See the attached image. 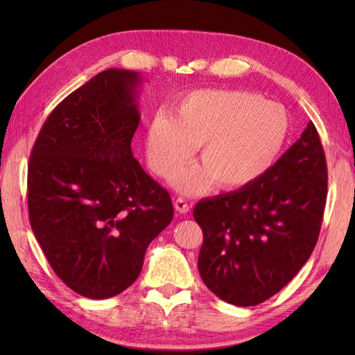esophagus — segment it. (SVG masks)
Segmentation results:
<instances>
[{
	"instance_id": "esophagus-1",
	"label": "esophagus",
	"mask_w": 355,
	"mask_h": 355,
	"mask_svg": "<svg viewBox=\"0 0 355 355\" xmlns=\"http://www.w3.org/2000/svg\"><path fill=\"white\" fill-rule=\"evenodd\" d=\"M173 207H175L177 212H180V214H187L191 209V206L187 205V201L183 198H177L175 201H173Z\"/></svg>"
}]
</instances>
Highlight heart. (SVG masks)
Returning a JSON list of instances; mask_svg holds the SVG:
<instances>
[{
    "label": "heart",
    "instance_id": "b5f03b06",
    "mask_svg": "<svg viewBox=\"0 0 355 355\" xmlns=\"http://www.w3.org/2000/svg\"><path fill=\"white\" fill-rule=\"evenodd\" d=\"M291 119L281 103L244 89H195L175 103L173 114L157 111L145 130L149 168L171 178L201 145L202 164L180 172L173 186L195 193L215 182L243 189L258 182L284 154Z\"/></svg>",
    "mask_w": 355,
    "mask_h": 355
}]
</instances>
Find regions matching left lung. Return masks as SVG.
I'll return each mask as SVG.
<instances>
[{"label":"left lung","instance_id":"1","mask_svg":"<svg viewBox=\"0 0 355 355\" xmlns=\"http://www.w3.org/2000/svg\"><path fill=\"white\" fill-rule=\"evenodd\" d=\"M328 172L313 122L266 175L250 186L198 201V270L218 297L253 306L299 273L318 243Z\"/></svg>","mask_w":355,"mask_h":355}]
</instances>
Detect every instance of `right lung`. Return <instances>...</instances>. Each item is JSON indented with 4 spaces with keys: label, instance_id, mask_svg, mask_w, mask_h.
<instances>
[{
    "label": "right lung",
    "instance_id": "1",
    "mask_svg": "<svg viewBox=\"0 0 355 355\" xmlns=\"http://www.w3.org/2000/svg\"><path fill=\"white\" fill-rule=\"evenodd\" d=\"M140 84L131 70L96 74L51 111L30 155V225L59 279L89 299L132 285L173 216L169 192L132 155Z\"/></svg>",
    "mask_w": 355,
    "mask_h": 355
}]
</instances>
